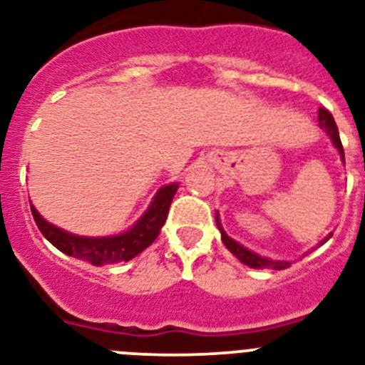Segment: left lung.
I'll return each mask as SVG.
<instances>
[{"label":"left lung","instance_id":"obj_1","mask_svg":"<svg viewBox=\"0 0 365 365\" xmlns=\"http://www.w3.org/2000/svg\"><path fill=\"white\" fill-rule=\"evenodd\" d=\"M317 120H319V127L329 133V136L332 138V144H334L336 149L341 153V158L345 160L344 145H341V140H339V135H338V127H336V121L334 118H332L331 112L322 107L319 108V118H317ZM216 221H217V227H220L221 230V240H223V244L227 245V249H229L230 253L238 258L240 262L247 264L249 267H255V269H286V267L289 266V262H284V260H269V258H264L257 253H251L249 249H245L244 245H240L238 242H235V240L229 238V236L225 235V230L221 229L217 216H216Z\"/></svg>","mask_w":365,"mask_h":365}]
</instances>
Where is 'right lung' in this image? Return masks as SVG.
<instances>
[{
	"instance_id": "right-lung-1",
	"label": "right lung",
	"mask_w": 365,
	"mask_h": 365,
	"mask_svg": "<svg viewBox=\"0 0 365 365\" xmlns=\"http://www.w3.org/2000/svg\"><path fill=\"white\" fill-rule=\"evenodd\" d=\"M179 185H168L160 188L153 199L151 207L148 212L140 217L138 223L130 230L118 236H108V238H85V236H73L66 230L58 229L43 220L34 207H31L36 227L40 229L46 238L51 242L58 251H62L68 257L81 258L93 266H103V264L112 262H127L130 258L140 255L145 247L157 240L162 225L168 217V210L173 201Z\"/></svg>"
}]
</instances>
